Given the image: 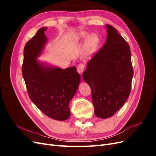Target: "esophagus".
I'll list each match as a JSON object with an SVG mask.
<instances>
[{
	"mask_svg": "<svg viewBox=\"0 0 156 156\" xmlns=\"http://www.w3.org/2000/svg\"><path fill=\"white\" fill-rule=\"evenodd\" d=\"M77 70L78 73L79 74L81 75L82 73L83 72V71L84 70V64H82V63L79 64L78 66H77Z\"/></svg>",
	"mask_w": 156,
	"mask_h": 156,
	"instance_id": "esophagus-1",
	"label": "esophagus"
}]
</instances>
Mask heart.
I'll return each instance as SVG.
<instances>
[{
    "mask_svg": "<svg viewBox=\"0 0 156 156\" xmlns=\"http://www.w3.org/2000/svg\"><path fill=\"white\" fill-rule=\"evenodd\" d=\"M87 36V33L85 32H82L79 35V38L80 39H83L85 38ZM100 43V37L99 36L96 34H93L90 36L88 37L87 40V44H86V49L87 53L90 54L94 53V51H96V48Z\"/></svg>",
    "mask_w": 156,
    "mask_h": 156,
    "instance_id": "heart-1",
    "label": "heart"
}]
</instances>
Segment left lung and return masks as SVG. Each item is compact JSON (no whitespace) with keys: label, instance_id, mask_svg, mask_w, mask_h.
<instances>
[{"label":"left lung","instance_id":"8db88e82","mask_svg":"<svg viewBox=\"0 0 156 156\" xmlns=\"http://www.w3.org/2000/svg\"><path fill=\"white\" fill-rule=\"evenodd\" d=\"M107 28L105 44L94 55L83 73L91 88L96 116H112L124 104L131 92L133 69L130 48L116 29Z\"/></svg>","mask_w":156,"mask_h":156}]
</instances>
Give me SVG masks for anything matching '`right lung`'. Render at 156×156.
Segmentation results:
<instances>
[{"instance_id":"obj_1","label":"right lung","mask_w":156,"mask_h":156,"mask_svg":"<svg viewBox=\"0 0 156 156\" xmlns=\"http://www.w3.org/2000/svg\"><path fill=\"white\" fill-rule=\"evenodd\" d=\"M43 27L27 42L22 73L31 101L45 115L57 120L70 116L69 103L81 80L76 67L62 69L44 66L36 58L41 53L47 37Z\"/></svg>"}]
</instances>
